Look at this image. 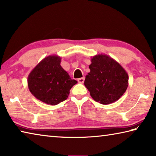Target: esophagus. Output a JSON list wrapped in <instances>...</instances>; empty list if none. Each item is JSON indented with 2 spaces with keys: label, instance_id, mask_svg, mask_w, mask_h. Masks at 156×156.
<instances>
[{
  "label": "esophagus",
  "instance_id": "esophagus-1",
  "mask_svg": "<svg viewBox=\"0 0 156 156\" xmlns=\"http://www.w3.org/2000/svg\"><path fill=\"white\" fill-rule=\"evenodd\" d=\"M84 77H83V78H78V82L79 83L83 84V83H84Z\"/></svg>",
  "mask_w": 156,
  "mask_h": 156
}]
</instances>
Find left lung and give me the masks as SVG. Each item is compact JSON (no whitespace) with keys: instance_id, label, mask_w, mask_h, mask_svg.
<instances>
[{"instance_id":"obj_1","label":"left lung","mask_w":156,"mask_h":156,"mask_svg":"<svg viewBox=\"0 0 156 156\" xmlns=\"http://www.w3.org/2000/svg\"><path fill=\"white\" fill-rule=\"evenodd\" d=\"M90 72L84 85L95 101L102 105L113 103L122 97L129 84V76L122 66L106 54L91 58Z\"/></svg>"}]
</instances>
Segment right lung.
Segmentation results:
<instances>
[{
    "mask_svg": "<svg viewBox=\"0 0 156 156\" xmlns=\"http://www.w3.org/2000/svg\"><path fill=\"white\" fill-rule=\"evenodd\" d=\"M60 62L61 58L56 55L45 57L28 76V88L31 94L47 105H56L64 101L78 83L69 77Z\"/></svg>",
    "mask_w": 156,
    "mask_h": 156,
    "instance_id": "right-lung-1",
    "label": "right lung"
}]
</instances>
